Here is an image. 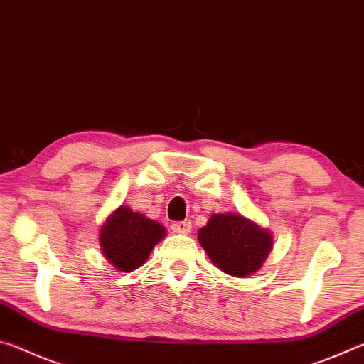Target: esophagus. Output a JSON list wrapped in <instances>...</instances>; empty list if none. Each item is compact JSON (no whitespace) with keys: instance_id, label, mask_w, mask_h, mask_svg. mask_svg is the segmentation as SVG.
Masks as SVG:
<instances>
[{"instance_id":"34e87169","label":"esophagus","mask_w":364,"mask_h":364,"mask_svg":"<svg viewBox=\"0 0 364 364\" xmlns=\"http://www.w3.org/2000/svg\"><path fill=\"white\" fill-rule=\"evenodd\" d=\"M171 231L176 234H188L191 231V221H176V223L171 225Z\"/></svg>"}]
</instances>
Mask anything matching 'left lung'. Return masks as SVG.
<instances>
[{
	"label": "left lung",
	"instance_id": "obj_1",
	"mask_svg": "<svg viewBox=\"0 0 364 364\" xmlns=\"http://www.w3.org/2000/svg\"><path fill=\"white\" fill-rule=\"evenodd\" d=\"M197 237L215 267L236 278L257 273L273 247L268 230L234 212L213 213Z\"/></svg>",
	"mask_w": 364,
	"mask_h": 364
}]
</instances>
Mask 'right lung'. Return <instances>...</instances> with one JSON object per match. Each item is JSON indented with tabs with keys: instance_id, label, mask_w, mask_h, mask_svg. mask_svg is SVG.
Wrapping results in <instances>:
<instances>
[{
	"instance_id": "1",
	"label": "right lung",
	"mask_w": 364,
	"mask_h": 364,
	"mask_svg": "<svg viewBox=\"0 0 364 364\" xmlns=\"http://www.w3.org/2000/svg\"><path fill=\"white\" fill-rule=\"evenodd\" d=\"M165 232V228L157 221L120 205L101 226V250L119 271H133L147 260Z\"/></svg>"
}]
</instances>
